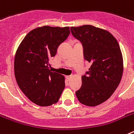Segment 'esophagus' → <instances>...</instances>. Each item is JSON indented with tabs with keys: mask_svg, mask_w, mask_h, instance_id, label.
Returning <instances> with one entry per match:
<instances>
[{
	"mask_svg": "<svg viewBox=\"0 0 134 134\" xmlns=\"http://www.w3.org/2000/svg\"><path fill=\"white\" fill-rule=\"evenodd\" d=\"M72 78V76H66V79L68 81H69L70 80V79Z\"/></svg>",
	"mask_w": 134,
	"mask_h": 134,
	"instance_id": "1",
	"label": "esophagus"
}]
</instances>
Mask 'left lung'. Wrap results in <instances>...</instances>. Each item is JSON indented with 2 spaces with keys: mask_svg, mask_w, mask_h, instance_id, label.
I'll return each instance as SVG.
<instances>
[{
  "mask_svg": "<svg viewBox=\"0 0 134 134\" xmlns=\"http://www.w3.org/2000/svg\"><path fill=\"white\" fill-rule=\"evenodd\" d=\"M70 30L82 43L84 58L91 64L82 76V86L76 95L82 104L97 106L107 100L120 83L124 70L120 47L105 29L85 25L72 27Z\"/></svg>",
  "mask_w": 134,
  "mask_h": 134,
  "instance_id": "left-lung-1",
  "label": "left lung"
}]
</instances>
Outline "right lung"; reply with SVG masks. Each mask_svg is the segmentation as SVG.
<instances>
[{"instance_id": "right-lung-1", "label": "right lung", "mask_w": 134, "mask_h": 134, "mask_svg": "<svg viewBox=\"0 0 134 134\" xmlns=\"http://www.w3.org/2000/svg\"><path fill=\"white\" fill-rule=\"evenodd\" d=\"M70 33L69 27H37L27 34L17 48L15 79L20 89L36 105L47 107L56 103L64 89V76L52 72L49 62Z\"/></svg>"}]
</instances>
